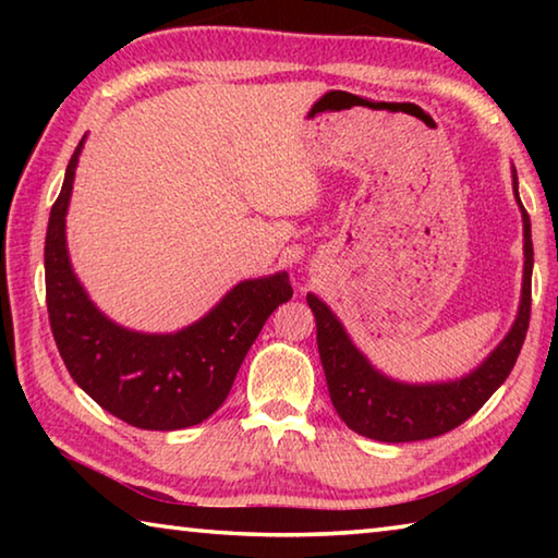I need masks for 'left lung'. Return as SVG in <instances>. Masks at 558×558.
<instances>
[{"instance_id":"1","label":"left lung","mask_w":558,"mask_h":558,"mask_svg":"<svg viewBox=\"0 0 558 558\" xmlns=\"http://www.w3.org/2000/svg\"><path fill=\"white\" fill-rule=\"evenodd\" d=\"M512 189L524 229V276L522 298L512 327L493 352L475 369L460 379L411 384L386 376L366 359L344 325L329 310L327 302L307 292V305L317 323V349L329 389V399L349 428L359 436L384 442H409L436 438L458 428L472 413L483 409L485 401L505 384L514 369L519 349L524 344L532 310V223L519 199L517 169L512 167Z\"/></svg>"}]
</instances>
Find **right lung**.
<instances>
[{
	"label": "right lung",
	"instance_id": "right-lung-1",
	"mask_svg": "<svg viewBox=\"0 0 558 558\" xmlns=\"http://www.w3.org/2000/svg\"><path fill=\"white\" fill-rule=\"evenodd\" d=\"M86 137L65 167L46 229V305L56 347L73 381L120 421L145 430L196 426L226 401L266 319L292 298L288 272L241 280L177 332L118 325L88 298L65 243V214Z\"/></svg>",
	"mask_w": 558,
	"mask_h": 558
}]
</instances>
